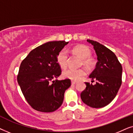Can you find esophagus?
Returning a JSON list of instances; mask_svg holds the SVG:
<instances>
[{
  "label": "esophagus",
  "instance_id": "esophagus-1",
  "mask_svg": "<svg viewBox=\"0 0 133 133\" xmlns=\"http://www.w3.org/2000/svg\"><path fill=\"white\" fill-rule=\"evenodd\" d=\"M76 83H77V82H76V81H71L72 85H75V84H76Z\"/></svg>",
  "mask_w": 133,
  "mask_h": 133
}]
</instances>
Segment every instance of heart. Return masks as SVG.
Instances as JSON below:
<instances>
[{
    "label": "heart",
    "mask_w": 133,
    "mask_h": 133,
    "mask_svg": "<svg viewBox=\"0 0 133 133\" xmlns=\"http://www.w3.org/2000/svg\"><path fill=\"white\" fill-rule=\"evenodd\" d=\"M72 51L83 59L82 63L87 66L91 67L94 65V60L91 57V51L86 45H81L76 46L72 49ZM57 62L62 68L65 69L66 68L68 62V54L66 50L63 49L59 52L57 56ZM87 73V71L85 68L78 70L70 68L63 72V76L65 78L73 81H79L83 76L86 75Z\"/></svg>",
    "instance_id": "obj_1"
}]
</instances>
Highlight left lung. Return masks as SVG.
I'll use <instances>...</instances> for the list:
<instances>
[{
  "label": "left lung",
  "mask_w": 133,
  "mask_h": 133,
  "mask_svg": "<svg viewBox=\"0 0 133 133\" xmlns=\"http://www.w3.org/2000/svg\"><path fill=\"white\" fill-rule=\"evenodd\" d=\"M93 45L97 56L96 68L90 74L96 84L85 82L86 88L81 92L82 101L92 108L108 105L117 95L122 85V67L112 51L96 41L88 39Z\"/></svg>",
  "instance_id": "left-lung-1"
}]
</instances>
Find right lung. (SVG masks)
Segmentation results:
<instances>
[{
    "label": "right lung",
    "instance_id": "add662e5",
    "mask_svg": "<svg viewBox=\"0 0 133 133\" xmlns=\"http://www.w3.org/2000/svg\"><path fill=\"white\" fill-rule=\"evenodd\" d=\"M68 43L63 41L48 42L32 50L21 62L18 83L27 102L36 111L53 112L62 104L71 80L50 82L62 73L57 56Z\"/></svg>",
    "mask_w": 133,
    "mask_h": 133
}]
</instances>
